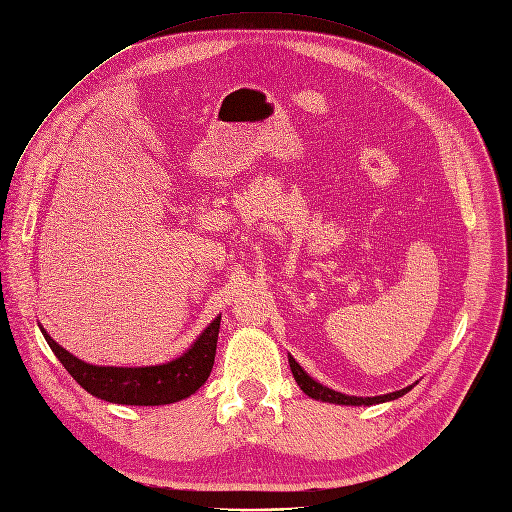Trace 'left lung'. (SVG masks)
Here are the masks:
<instances>
[{
  "label": "left lung",
  "instance_id": "obj_1",
  "mask_svg": "<svg viewBox=\"0 0 512 512\" xmlns=\"http://www.w3.org/2000/svg\"><path fill=\"white\" fill-rule=\"evenodd\" d=\"M288 361H290L294 380L298 382L300 390H302L306 396H310V398H314V400H322V402L345 404V406H371V404H382V402L396 400V398H400V396H404L406 392L412 390V386H408V388H402V390H398V392L384 394V396H349V394L335 392V390H331V388H327V386L318 384L316 380H312L292 355H288Z\"/></svg>",
  "mask_w": 512,
  "mask_h": 512
}]
</instances>
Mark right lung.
I'll return each mask as SVG.
<instances>
[{
	"label": "right lung",
	"instance_id": "1",
	"mask_svg": "<svg viewBox=\"0 0 512 512\" xmlns=\"http://www.w3.org/2000/svg\"><path fill=\"white\" fill-rule=\"evenodd\" d=\"M218 329L220 316L208 324L204 333L183 355L161 365L145 367L91 365L63 349L42 327L40 333L73 380L91 396L114 404L161 406L188 398L206 384L214 365Z\"/></svg>",
	"mask_w": 512,
	"mask_h": 512
}]
</instances>
